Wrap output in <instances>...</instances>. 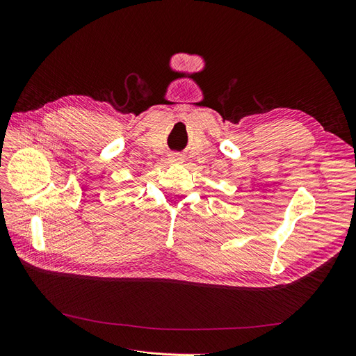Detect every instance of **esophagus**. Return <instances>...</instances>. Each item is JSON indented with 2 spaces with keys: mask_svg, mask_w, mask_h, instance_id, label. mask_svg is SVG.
<instances>
[{
  "mask_svg": "<svg viewBox=\"0 0 356 356\" xmlns=\"http://www.w3.org/2000/svg\"><path fill=\"white\" fill-rule=\"evenodd\" d=\"M169 161L172 165H182V161H184V157H182L181 154H178V153H172L170 156H169Z\"/></svg>",
  "mask_w": 356,
  "mask_h": 356,
  "instance_id": "esophagus-1",
  "label": "esophagus"
}]
</instances>
